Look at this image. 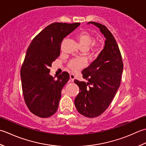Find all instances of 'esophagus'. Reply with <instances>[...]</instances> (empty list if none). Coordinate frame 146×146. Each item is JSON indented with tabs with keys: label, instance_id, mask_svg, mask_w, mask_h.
I'll use <instances>...</instances> for the list:
<instances>
[{
	"label": "esophagus",
	"instance_id": "esophagus-1",
	"mask_svg": "<svg viewBox=\"0 0 146 146\" xmlns=\"http://www.w3.org/2000/svg\"><path fill=\"white\" fill-rule=\"evenodd\" d=\"M74 79H75V76L74 74H70V82H74Z\"/></svg>",
	"mask_w": 146,
	"mask_h": 146
}]
</instances>
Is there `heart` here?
I'll return each mask as SVG.
<instances>
[{"instance_id":"b5f03b06","label":"heart","mask_w":146,"mask_h":146,"mask_svg":"<svg viewBox=\"0 0 146 146\" xmlns=\"http://www.w3.org/2000/svg\"><path fill=\"white\" fill-rule=\"evenodd\" d=\"M77 38L80 45L83 49H87L90 47L91 51L94 54L99 53L102 50V44L99 41H93L94 37L90 32L88 31H82L77 35ZM86 65V61L83 59L76 58L71 60L68 67L73 72H77Z\"/></svg>"}]
</instances>
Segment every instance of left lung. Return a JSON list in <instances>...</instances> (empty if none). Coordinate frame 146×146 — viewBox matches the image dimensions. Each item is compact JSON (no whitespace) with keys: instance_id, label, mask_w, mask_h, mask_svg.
Masks as SVG:
<instances>
[{"instance_id":"1","label":"left lung","mask_w":146,"mask_h":146,"mask_svg":"<svg viewBox=\"0 0 146 146\" xmlns=\"http://www.w3.org/2000/svg\"><path fill=\"white\" fill-rule=\"evenodd\" d=\"M100 29L106 40L97 58L82 71L83 81L74 80L79 93L74 100L79 113L88 118L96 117L108 108L120 87L123 64L115 38L105 26L89 22Z\"/></svg>"}]
</instances>
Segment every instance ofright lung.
Wrapping results in <instances>:
<instances>
[{
	"label": "right lung",
	"mask_w": 146,
	"mask_h": 146,
	"mask_svg": "<svg viewBox=\"0 0 146 146\" xmlns=\"http://www.w3.org/2000/svg\"><path fill=\"white\" fill-rule=\"evenodd\" d=\"M79 25V23H52L29 44L21 69V78L25 102L38 117H50L57 110L61 91L69 74L63 72L55 79L50 75V67L60 55L62 40Z\"/></svg>",
	"instance_id": "right-lung-1"
}]
</instances>
